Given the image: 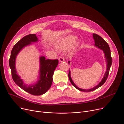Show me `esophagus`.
<instances>
[{
    "instance_id": "34e87169",
    "label": "esophagus",
    "mask_w": 124,
    "mask_h": 124,
    "mask_svg": "<svg viewBox=\"0 0 124 124\" xmlns=\"http://www.w3.org/2000/svg\"><path fill=\"white\" fill-rule=\"evenodd\" d=\"M59 61L60 62H63L64 61V59L62 57H60L59 58Z\"/></svg>"
}]
</instances>
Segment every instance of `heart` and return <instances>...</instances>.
<instances>
[{
  "instance_id": "heart-1",
  "label": "heart",
  "mask_w": 124,
  "mask_h": 124,
  "mask_svg": "<svg viewBox=\"0 0 124 124\" xmlns=\"http://www.w3.org/2000/svg\"><path fill=\"white\" fill-rule=\"evenodd\" d=\"M77 39V37L71 36L61 42L57 46V48L60 49H66L70 48Z\"/></svg>"
}]
</instances>
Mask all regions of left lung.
<instances>
[{"instance_id":"8db88e82","label":"left lung","mask_w":124,"mask_h":124,"mask_svg":"<svg viewBox=\"0 0 124 124\" xmlns=\"http://www.w3.org/2000/svg\"><path fill=\"white\" fill-rule=\"evenodd\" d=\"M93 37L94 41V46L98 47V48L101 49V50H103V52L105 54V60L107 63V68H106V70L105 72V75L103 78H102V79L101 80V81L99 83V84L97 85L96 86H94L93 88H91L90 89H87V90L79 88L75 85V84L74 83L73 81H72V80L71 79V76H70V70L68 76H69L70 83H71L72 85L75 86L76 89H77L79 91H83V92H91L96 90L97 89L99 88V87L105 83L108 78L109 71H110V69L112 65V57L111 55V50L108 45L102 38L100 36H99L97 34L93 33ZM70 61H69V64H70Z\"/></svg>"}]
</instances>
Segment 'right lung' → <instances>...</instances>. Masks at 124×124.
Wrapping results in <instances>:
<instances>
[{
  "label": "right lung",
  "instance_id": "1",
  "mask_svg": "<svg viewBox=\"0 0 124 124\" xmlns=\"http://www.w3.org/2000/svg\"><path fill=\"white\" fill-rule=\"evenodd\" d=\"M38 41V38L35 34H31L25 36L14 46L9 61V67L14 82L21 89L35 96L41 95L49 89L53 83L54 71L59 63L58 60H46L44 56H40L39 57L40 68L38 81L31 85H27L24 84L23 79L17 73L16 68V58L22 49L32 44V42H36Z\"/></svg>",
  "mask_w": 124,
  "mask_h": 124
}]
</instances>
